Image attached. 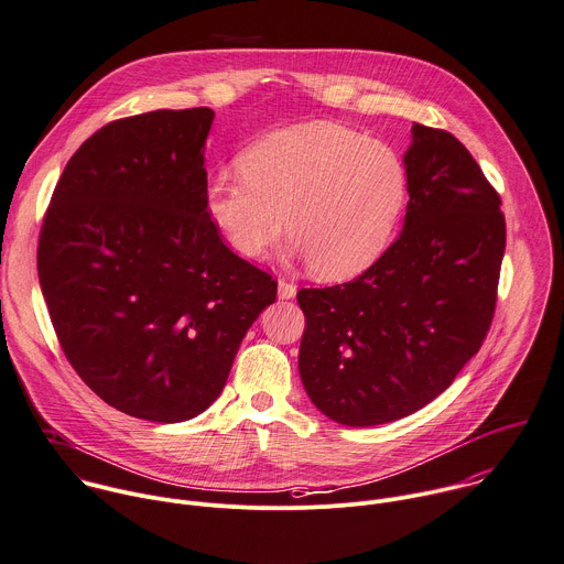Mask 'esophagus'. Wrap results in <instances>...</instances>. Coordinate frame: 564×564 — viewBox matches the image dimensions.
<instances>
[{"label":"esophagus","mask_w":564,"mask_h":564,"mask_svg":"<svg viewBox=\"0 0 564 564\" xmlns=\"http://www.w3.org/2000/svg\"><path fill=\"white\" fill-rule=\"evenodd\" d=\"M279 296L281 299H294L296 296V285L288 279H279Z\"/></svg>","instance_id":"esophagus-1"}]
</instances>
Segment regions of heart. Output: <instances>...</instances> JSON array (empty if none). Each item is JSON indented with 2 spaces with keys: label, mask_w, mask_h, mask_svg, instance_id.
Listing matches in <instances>:
<instances>
[{
  "label": "heart",
  "mask_w": 564,
  "mask_h": 564,
  "mask_svg": "<svg viewBox=\"0 0 564 564\" xmlns=\"http://www.w3.org/2000/svg\"><path fill=\"white\" fill-rule=\"evenodd\" d=\"M239 174L206 187V215L243 259H261L288 230L312 274L343 281L377 263L410 199V174L386 141L334 121L274 130L239 156Z\"/></svg>",
  "instance_id": "heart-1"
}]
</instances>
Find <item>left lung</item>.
Returning a JSON list of instances; mask_svg holds the SVG:
<instances>
[{
    "label": "left lung",
    "mask_w": 564,
    "mask_h": 564,
    "mask_svg": "<svg viewBox=\"0 0 564 564\" xmlns=\"http://www.w3.org/2000/svg\"><path fill=\"white\" fill-rule=\"evenodd\" d=\"M403 232L354 281L303 288L301 381L347 427L403 419L443 394L494 321L505 215L496 187L447 130L414 123Z\"/></svg>",
    "instance_id": "left-lung-1"
}]
</instances>
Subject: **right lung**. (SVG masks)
<instances>
[{"label": "right lung", "mask_w": 564, "mask_h": 564, "mask_svg": "<svg viewBox=\"0 0 564 564\" xmlns=\"http://www.w3.org/2000/svg\"><path fill=\"white\" fill-rule=\"evenodd\" d=\"M210 108L106 123L66 163L44 215L37 272L57 340L110 408L181 423L221 394L276 281L206 215Z\"/></svg>", "instance_id": "add662e5"}]
</instances>
